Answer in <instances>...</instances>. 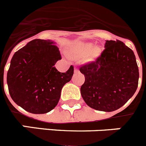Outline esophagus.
Masks as SVG:
<instances>
[{"instance_id": "esophagus-1", "label": "esophagus", "mask_w": 146, "mask_h": 146, "mask_svg": "<svg viewBox=\"0 0 146 146\" xmlns=\"http://www.w3.org/2000/svg\"><path fill=\"white\" fill-rule=\"evenodd\" d=\"M74 71H75V73H77V72H78V67L75 66V68H74Z\"/></svg>"}]
</instances>
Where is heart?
Wrapping results in <instances>:
<instances>
[{"label": "heart", "instance_id": "b5f03b06", "mask_svg": "<svg viewBox=\"0 0 146 146\" xmlns=\"http://www.w3.org/2000/svg\"><path fill=\"white\" fill-rule=\"evenodd\" d=\"M93 45L91 44H86V43H83V42H78L75 44V46L73 48V52H76L78 54L84 55L89 54L90 51V58H94L97 55H98L100 52V49L97 47L92 49Z\"/></svg>", "mask_w": 146, "mask_h": 146}]
</instances>
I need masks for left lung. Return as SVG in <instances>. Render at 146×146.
<instances>
[{
  "mask_svg": "<svg viewBox=\"0 0 146 146\" xmlns=\"http://www.w3.org/2000/svg\"><path fill=\"white\" fill-rule=\"evenodd\" d=\"M79 70L85 76L81 96L89 107L98 111L120 108L138 86L139 70L133 51L119 40H106L100 56Z\"/></svg>",
  "mask_w": 146,
  "mask_h": 146,
  "instance_id": "1",
  "label": "left lung"
}]
</instances>
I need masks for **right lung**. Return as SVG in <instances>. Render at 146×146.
Listing matches in <instances>:
<instances>
[{"label":"right lung","instance_id":"add662e5","mask_svg":"<svg viewBox=\"0 0 146 146\" xmlns=\"http://www.w3.org/2000/svg\"><path fill=\"white\" fill-rule=\"evenodd\" d=\"M61 59L59 48L49 40L34 39L16 52L7 73L9 92L14 102L35 114L54 108L74 71L70 65L65 73L59 72L54 65Z\"/></svg>","mask_w":146,"mask_h":146}]
</instances>
